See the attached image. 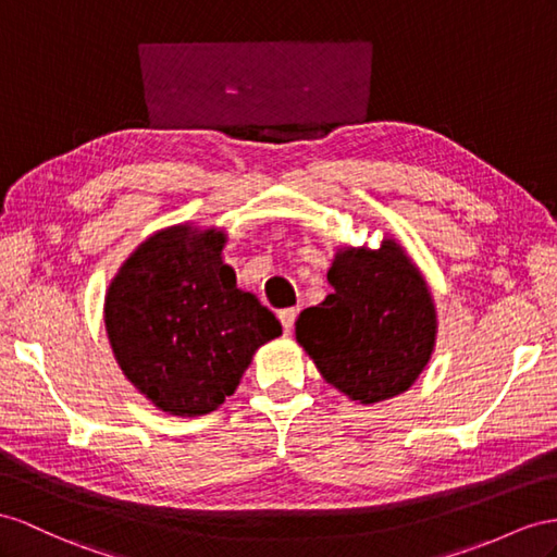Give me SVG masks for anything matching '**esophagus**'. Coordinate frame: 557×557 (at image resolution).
Returning <instances> with one entry per match:
<instances>
[{
  "mask_svg": "<svg viewBox=\"0 0 557 557\" xmlns=\"http://www.w3.org/2000/svg\"><path fill=\"white\" fill-rule=\"evenodd\" d=\"M296 315H298V312H296L294 308H287V310H280V312H277V318H280V322H282L284 334H292Z\"/></svg>",
  "mask_w": 557,
  "mask_h": 557,
  "instance_id": "esophagus-1",
  "label": "esophagus"
}]
</instances>
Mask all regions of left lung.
<instances>
[{"mask_svg":"<svg viewBox=\"0 0 557 557\" xmlns=\"http://www.w3.org/2000/svg\"><path fill=\"white\" fill-rule=\"evenodd\" d=\"M334 294L296 320V341L326 383L362 405L411 388L435 346L428 284L395 239L346 247L326 273Z\"/></svg>","mask_w":557,"mask_h":557,"instance_id":"8db88e82","label":"left lung"}]
</instances>
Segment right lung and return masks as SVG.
<instances>
[{"mask_svg":"<svg viewBox=\"0 0 557 557\" xmlns=\"http://www.w3.org/2000/svg\"><path fill=\"white\" fill-rule=\"evenodd\" d=\"M225 235L174 225L126 259L106 296V330L124 376L174 417H199L239 386L253 352L282 334L223 263Z\"/></svg>","mask_w":557,"mask_h":557,"instance_id":"1","label":"right lung"}]
</instances>
